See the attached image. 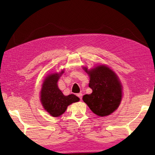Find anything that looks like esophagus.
I'll list each match as a JSON object with an SVG mask.
<instances>
[{
  "instance_id": "1",
  "label": "esophagus",
  "mask_w": 155,
  "mask_h": 155,
  "mask_svg": "<svg viewBox=\"0 0 155 155\" xmlns=\"http://www.w3.org/2000/svg\"><path fill=\"white\" fill-rule=\"evenodd\" d=\"M77 95V97L80 98V99H82V97H83V94L80 93H78Z\"/></svg>"
}]
</instances>
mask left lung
<instances>
[{
	"mask_svg": "<svg viewBox=\"0 0 155 155\" xmlns=\"http://www.w3.org/2000/svg\"><path fill=\"white\" fill-rule=\"evenodd\" d=\"M90 77L88 86L93 90L84 94L83 100L99 117L113 113L119 107L123 98V86L117 74L107 65L99 64L91 70L83 67Z\"/></svg>",
	"mask_w": 155,
	"mask_h": 155,
	"instance_id": "8db88e82",
	"label": "left lung"
}]
</instances>
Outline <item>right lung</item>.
Masks as SVG:
<instances>
[{"label": "right lung", "mask_w": 155, "mask_h": 155, "mask_svg": "<svg viewBox=\"0 0 155 155\" xmlns=\"http://www.w3.org/2000/svg\"><path fill=\"white\" fill-rule=\"evenodd\" d=\"M64 70L61 72L48 74L42 83L40 100L45 110L52 117H58L66 111L68 105L79 101V98L71 94L65 96L58 87V81Z\"/></svg>", "instance_id": "1"}]
</instances>
